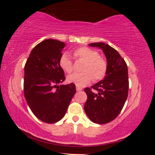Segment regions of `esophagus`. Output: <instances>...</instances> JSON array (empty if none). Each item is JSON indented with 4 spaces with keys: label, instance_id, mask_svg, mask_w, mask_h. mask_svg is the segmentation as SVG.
<instances>
[{
    "label": "esophagus",
    "instance_id": "1",
    "mask_svg": "<svg viewBox=\"0 0 155 155\" xmlns=\"http://www.w3.org/2000/svg\"><path fill=\"white\" fill-rule=\"evenodd\" d=\"M81 90H82V88L80 87H76V91H81Z\"/></svg>",
    "mask_w": 155,
    "mask_h": 155
}]
</instances>
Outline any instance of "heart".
I'll list each match as a JSON object with an SVG mask.
<instances>
[{"label":"heart","mask_w":155,"mask_h":155,"mask_svg":"<svg viewBox=\"0 0 155 155\" xmlns=\"http://www.w3.org/2000/svg\"><path fill=\"white\" fill-rule=\"evenodd\" d=\"M74 54L79 60L84 61L81 73H75L67 78L69 83L75 84L76 86L82 87L87 84L92 79L98 81L104 79L108 71L106 60L100 56L95 49L87 47L77 48L74 51ZM60 65L65 72L70 74L74 70L73 62L68 54L64 53L60 58Z\"/></svg>","instance_id":"b5f03b06"}]
</instances>
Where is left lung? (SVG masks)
<instances>
[{
    "instance_id": "left-lung-1",
    "label": "left lung",
    "mask_w": 155,
    "mask_h": 155,
    "mask_svg": "<svg viewBox=\"0 0 155 155\" xmlns=\"http://www.w3.org/2000/svg\"><path fill=\"white\" fill-rule=\"evenodd\" d=\"M89 45L103 49L107 59L108 71L104 80L84 89L87 95L84 111L92 122L106 124L118 116L127 100V65L118 51L108 44L98 42Z\"/></svg>"
}]
</instances>
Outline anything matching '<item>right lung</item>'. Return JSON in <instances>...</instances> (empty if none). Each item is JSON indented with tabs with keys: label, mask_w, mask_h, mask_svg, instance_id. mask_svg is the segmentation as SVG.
I'll return each instance as SVG.
<instances>
[{
	"label": "right lung",
	"mask_w": 155,
	"mask_h": 155,
	"mask_svg": "<svg viewBox=\"0 0 155 155\" xmlns=\"http://www.w3.org/2000/svg\"><path fill=\"white\" fill-rule=\"evenodd\" d=\"M65 44L47 39L31 51L25 65L24 95L37 118L46 123H55L65 116L76 93V85H58L65 79L60 65Z\"/></svg>",
	"instance_id": "obj_1"
}]
</instances>
